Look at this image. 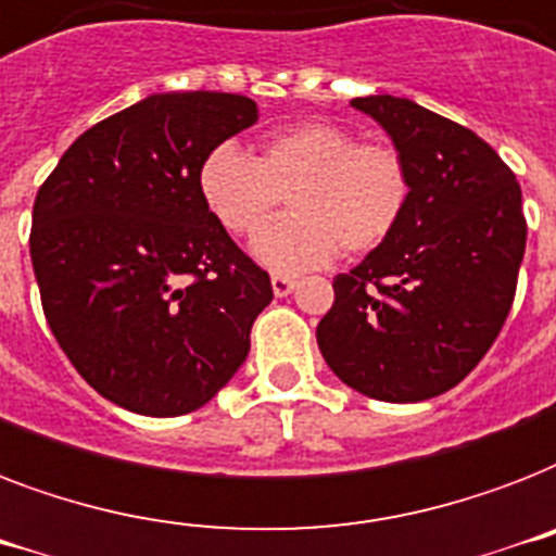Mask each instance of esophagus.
<instances>
[{
	"label": "esophagus",
	"instance_id": "obj_1",
	"mask_svg": "<svg viewBox=\"0 0 556 556\" xmlns=\"http://www.w3.org/2000/svg\"><path fill=\"white\" fill-rule=\"evenodd\" d=\"M292 290H295V278H290V275H273V292L278 299L290 295Z\"/></svg>",
	"mask_w": 556,
	"mask_h": 556
}]
</instances>
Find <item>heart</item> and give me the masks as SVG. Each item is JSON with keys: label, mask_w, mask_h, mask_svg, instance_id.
I'll return each mask as SVG.
<instances>
[{"label": "heart", "mask_w": 556, "mask_h": 556, "mask_svg": "<svg viewBox=\"0 0 556 556\" xmlns=\"http://www.w3.org/2000/svg\"><path fill=\"white\" fill-rule=\"evenodd\" d=\"M194 184L208 215L241 238L256 235L288 194L293 215L252 243L273 273L315 269L339 250H379L413 194L410 168L393 146L358 143L353 131L324 119L278 128L264 137L257 157L220 140L201 157Z\"/></svg>", "instance_id": "b5f03b06"}]
</instances>
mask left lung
I'll return each mask as SVG.
<instances>
[{"mask_svg":"<svg viewBox=\"0 0 556 556\" xmlns=\"http://www.w3.org/2000/svg\"><path fill=\"white\" fill-rule=\"evenodd\" d=\"M410 168L407 215L379 250L336 275L315 330L324 362L379 402L456 388L491 350L526 255L517 175L470 128L413 100L355 97Z\"/></svg>","mask_w":556,"mask_h":556,"instance_id":"left-lung-1","label":"left lung"}]
</instances>
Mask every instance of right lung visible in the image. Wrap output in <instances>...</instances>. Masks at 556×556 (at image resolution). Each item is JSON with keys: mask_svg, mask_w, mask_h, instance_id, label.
I'll list each match as a JSON object with an SVG mask.
<instances>
[{"mask_svg": "<svg viewBox=\"0 0 556 556\" xmlns=\"http://www.w3.org/2000/svg\"><path fill=\"white\" fill-rule=\"evenodd\" d=\"M255 123L250 97L152 94L79 135L39 186L30 261L48 327L126 410H198L247 362L273 283L208 215L194 175Z\"/></svg>", "mask_w": 556, "mask_h": 556, "instance_id": "1", "label": "right lung"}]
</instances>
